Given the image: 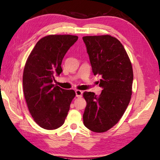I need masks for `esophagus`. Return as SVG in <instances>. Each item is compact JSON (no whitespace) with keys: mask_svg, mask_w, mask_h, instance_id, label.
I'll return each instance as SVG.
<instances>
[{"mask_svg":"<svg viewBox=\"0 0 160 160\" xmlns=\"http://www.w3.org/2000/svg\"><path fill=\"white\" fill-rule=\"evenodd\" d=\"M75 94H76V97H77L80 98V97H82V92L80 91V90H78V89H77V90H75Z\"/></svg>","mask_w":160,"mask_h":160,"instance_id":"esophagus-1","label":"esophagus"}]
</instances>
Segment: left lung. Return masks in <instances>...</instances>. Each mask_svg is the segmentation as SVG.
Segmentation results:
<instances>
[{"label":"left lung","mask_w":160,"mask_h":160,"mask_svg":"<svg viewBox=\"0 0 160 160\" xmlns=\"http://www.w3.org/2000/svg\"><path fill=\"white\" fill-rule=\"evenodd\" d=\"M92 72L100 75V95L85 92L87 106L83 114L85 126L101 133L117 124L125 112L132 94V66L119 40L109 35L84 36Z\"/></svg>","instance_id":"left-lung-1"}]
</instances>
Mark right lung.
<instances>
[{
  "instance_id": "1",
  "label": "right lung",
  "mask_w": 160,
  "mask_h": 160,
  "mask_svg": "<svg viewBox=\"0 0 160 160\" xmlns=\"http://www.w3.org/2000/svg\"><path fill=\"white\" fill-rule=\"evenodd\" d=\"M78 37L50 35L36 43L28 56L23 73V89L34 121L48 130L63 125L75 97L72 89L53 85L54 75L62 72L63 58Z\"/></svg>"
}]
</instances>
